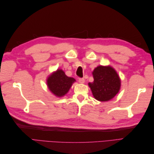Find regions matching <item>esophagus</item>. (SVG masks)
I'll return each mask as SVG.
<instances>
[{"label":"esophagus","instance_id":"obj_1","mask_svg":"<svg viewBox=\"0 0 154 154\" xmlns=\"http://www.w3.org/2000/svg\"><path fill=\"white\" fill-rule=\"evenodd\" d=\"M78 82H79V83H84V82H85L84 78H80L78 79Z\"/></svg>","mask_w":154,"mask_h":154}]
</instances>
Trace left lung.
<instances>
[{
  "label": "left lung",
  "mask_w": 154,
  "mask_h": 154,
  "mask_svg": "<svg viewBox=\"0 0 154 154\" xmlns=\"http://www.w3.org/2000/svg\"><path fill=\"white\" fill-rule=\"evenodd\" d=\"M94 82L88 83L94 98L100 101H107L118 94L121 80L118 73L110 66H100L92 72Z\"/></svg>",
  "instance_id": "1"
}]
</instances>
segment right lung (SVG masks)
<instances>
[{
	"instance_id": "obj_1",
	"label": "right lung",
	"mask_w": 154,
	"mask_h": 154,
	"mask_svg": "<svg viewBox=\"0 0 154 154\" xmlns=\"http://www.w3.org/2000/svg\"><path fill=\"white\" fill-rule=\"evenodd\" d=\"M75 79L68 77L62 69H58L53 72L47 79V85L49 91L57 97L66 95Z\"/></svg>"
}]
</instances>
